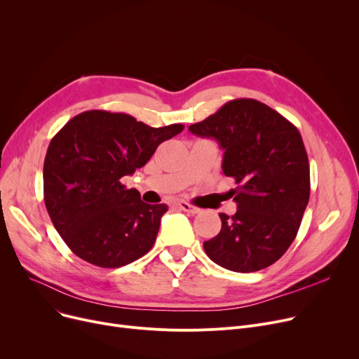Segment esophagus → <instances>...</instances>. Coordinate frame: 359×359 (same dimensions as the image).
Instances as JSON below:
<instances>
[{
	"instance_id": "esophagus-1",
	"label": "esophagus",
	"mask_w": 359,
	"mask_h": 359,
	"mask_svg": "<svg viewBox=\"0 0 359 359\" xmlns=\"http://www.w3.org/2000/svg\"><path fill=\"white\" fill-rule=\"evenodd\" d=\"M176 206H179V208H180L182 211L189 212V214H198V212H201V210L196 208V206H194V205H191V203H187V202H184V201H177V202H176Z\"/></svg>"
}]
</instances>
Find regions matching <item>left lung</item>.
<instances>
[{
  "instance_id": "left-lung-1",
  "label": "left lung",
  "mask_w": 359,
  "mask_h": 359,
  "mask_svg": "<svg viewBox=\"0 0 359 359\" xmlns=\"http://www.w3.org/2000/svg\"><path fill=\"white\" fill-rule=\"evenodd\" d=\"M189 130L219 144L222 172L238 184L237 212L219 214L221 231L203 243L205 253L234 272L271 266L291 246L310 198V164L298 129L266 104L237 99Z\"/></svg>"
}]
</instances>
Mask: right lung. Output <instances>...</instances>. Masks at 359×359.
I'll use <instances>...</instances> for the list:
<instances>
[{"label": "right lung", "instance_id": "right-lung-1", "mask_svg": "<svg viewBox=\"0 0 359 359\" xmlns=\"http://www.w3.org/2000/svg\"><path fill=\"white\" fill-rule=\"evenodd\" d=\"M183 128H151L126 113L87 110L52 138L43 164L45 205L74 255L100 268H121L149 252L168 208L145 203L121 179Z\"/></svg>", "mask_w": 359, "mask_h": 359}]
</instances>
